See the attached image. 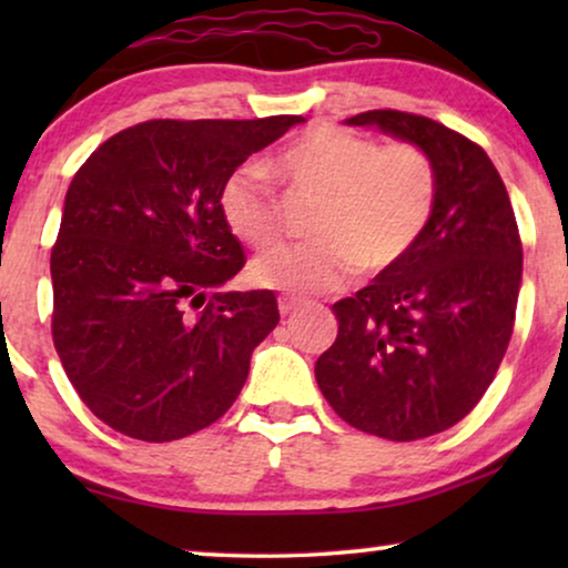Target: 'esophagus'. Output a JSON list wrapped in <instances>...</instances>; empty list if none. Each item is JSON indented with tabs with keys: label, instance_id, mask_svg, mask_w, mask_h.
I'll list each match as a JSON object with an SVG mask.
<instances>
[{
	"label": "esophagus",
	"instance_id": "34e87169",
	"mask_svg": "<svg viewBox=\"0 0 568 568\" xmlns=\"http://www.w3.org/2000/svg\"><path fill=\"white\" fill-rule=\"evenodd\" d=\"M302 305H305L302 297H290V294H282V297H278V313L282 315H292L294 310H300Z\"/></svg>",
	"mask_w": 568,
	"mask_h": 568
}]
</instances>
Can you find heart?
I'll list each match as a JSON object with an SVG mask.
<instances>
[{
    "instance_id": "obj_1",
    "label": "heart",
    "mask_w": 568,
    "mask_h": 568,
    "mask_svg": "<svg viewBox=\"0 0 568 568\" xmlns=\"http://www.w3.org/2000/svg\"><path fill=\"white\" fill-rule=\"evenodd\" d=\"M292 189L317 196L307 245H278L251 263L266 290L313 294L336 290L359 268L379 274L418 243L432 220L437 173L424 150L321 123L305 129L271 160ZM220 212L240 243L263 247L278 235V199L268 170L243 162L220 191Z\"/></svg>"
}]
</instances>
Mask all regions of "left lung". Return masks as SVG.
I'll use <instances>...</instances> for the list:
<instances>
[{
  "label": "left lung",
  "mask_w": 568,
  "mask_h": 568,
  "mask_svg": "<svg viewBox=\"0 0 568 568\" xmlns=\"http://www.w3.org/2000/svg\"><path fill=\"white\" fill-rule=\"evenodd\" d=\"M346 123L424 150L437 199L406 258L333 305L338 336L315 379L354 429L424 439L476 408L507 352L523 284L517 220L488 154L445 123L403 111Z\"/></svg>",
  "instance_id": "left-lung-1"
}]
</instances>
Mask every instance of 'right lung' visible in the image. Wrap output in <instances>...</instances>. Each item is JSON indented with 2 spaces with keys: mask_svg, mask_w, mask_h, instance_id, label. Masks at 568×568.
<instances>
[{
  "mask_svg": "<svg viewBox=\"0 0 568 568\" xmlns=\"http://www.w3.org/2000/svg\"><path fill=\"white\" fill-rule=\"evenodd\" d=\"M302 121H144L77 170L51 251V333L69 383L111 429L189 437L243 390L278 307L274 292L222 290L245 255L220 191Z\"/></svg>",
  "mask_w": 568,
  "mask_h": 568,
  "instance_id": "1",
  "label": "right lung"
}]
</instances>
